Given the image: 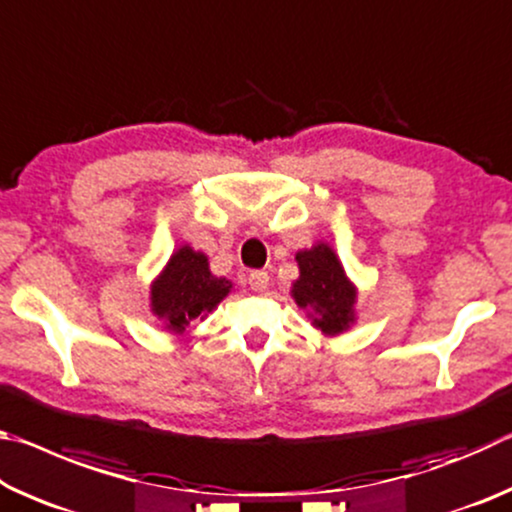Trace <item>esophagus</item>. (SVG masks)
Segmentation results:
<instances>
[{
    "label": "esophagus",
    "instance_id": "1",
    "mask_svg": "<svg viewBox=\"0 0 512 512\" xmlns=\"http://www.w3.org/2000/svg\"><path fill=\"white\" fill-rule=\"evenodd\" d=\"M248 284L253 291H266L268 289V273L266 271H253L248 275Z\"/></svg>",
    "mask_w": 512,
    "mask_h": 512
}]
</instances>
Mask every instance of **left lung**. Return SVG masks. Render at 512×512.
Listing matches in <instances>:
<instances>
[{"mask_svg": "<svg viewBox=\"0 0 512 512\" xmlns=\"http://www.w3.org/2000/svg\"><path fill=\"white\" fill-rule=\"evenodd\" d=\"M300 277L293 284V298L302 309L316 314L314 325L325 334H339L352 323L354 291L334 250L325 244H316L311 250L296 255Z\"/></svg>", "mask_w": 512, "mask_h": 512, "instance_id": "obj_1", "label": "left lung"}]
</instances>
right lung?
<instances>
[{
    "instance_id": "add662e5",
    "label": "right lung",
    "mask_w": 512,
    "mask_h": 512,
    "mask_svg": "<svg viewBox=\"0 0 512 512\" xmlns=\"http://www.w3.org/2000/svg\"><path fill=\"white\" fill-rule=\"evenodd\" d=\"M230 282L214 277L207 268V257L192 248H180L151 289L155 316L173 332H185L194 318L212 311L228 296Z\"/></svg>"
}]
</instances>
